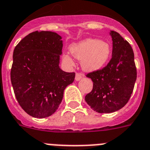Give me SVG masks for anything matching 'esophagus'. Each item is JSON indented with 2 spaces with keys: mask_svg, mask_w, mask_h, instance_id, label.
Instances as JSON below:
<instances>
[{
  "mask_svg": "<svg viewBox=\"0 0 150 150\" xmlns=\"http://www.w3.org/2000/svg\"><path fill=\"white\" fill-rule=\"evenodd\" d=\"M82 79V75L81 73H77L76 75H75V81H79L81 80V79Z\"/></svg>",
  "mask_w": 150,
  "mask_h": 150,
  "instance_id": "1",
  "label": "esophagus"
}]
</instances>
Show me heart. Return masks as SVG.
<instances>
[{
  "mask_svg": "<svg viewBox=\"0 0 150 150\" xmlns=\"http://www.w3.org/2000/svg\"><path fill=\"white\" fill-rule=\"evenodd\" d=\"M72 55L81 61V67L88 72L98 71L105 66L111 54V47L107 42L97 38H87L71 47ZM64 59L72 63L71 57L65 55Z\"/></svg>",
  "mask_w": 150,
  "mask_h": 150,
  "instance_id": "b5f03b06",
  "label": "heart"
}]
</instances>
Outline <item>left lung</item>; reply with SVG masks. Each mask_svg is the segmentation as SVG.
Here are the masks:
<instances>
[{
	"instance_id": "obj_1",
	"label": "left lung",
	"mask_w": 150,
	"mask_h": 150,
	"mask_svg": "<svg viewBox=\"0 0 150 150\" xmlns=\"http://www.w3.org/2000/svg\"><path fill=\"white\" fill-rule=\"evenodd\" d=\"M109 34L112 40L111 60L102 69L86 75L93 84L85 101L99 113L114 112L125 106L137 79L132 47L118 32L110 31Z\"/></svg>"
}]
</instances>
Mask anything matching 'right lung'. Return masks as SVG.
<instances>
[{"instance_id": "add662e5", "label": "right lung", "mask_w": 150, "mask_h": 150, "mask_svg": "<svg viewBox=\"0 0 150 150\" xmlns=\"http://www.w3.org/2000/svg\"><path fill=\"white\" fill-rule=\"evenodd\" d=\"M62 37L56 32L36 31L16 46L10 79L16 98L34 118L50 116L59 108L63 92L75 74L59 68Z\"/></svg>"}]
</instances>
